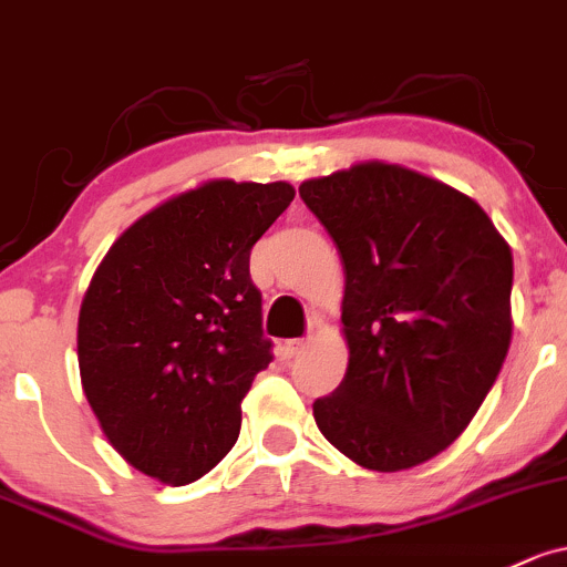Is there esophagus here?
Listing matches in <instances>:
<instances>
[{
  "label": "esophagus",
  "mask_w": 567,
  "mask_h": 567,
  "mask_svg": "<svg viewBox=\"0 0 567 567\" xmlns=\"http://www.w3.org/2000/svg\"><path fill=\"white\" fill-rule=\"evenodd\" d=\"M306 346H308V338L286 340V343H284V354H286V357H295V354H300V351L306 349Z\"/></svg>",
  "instance_id": "esophagus-1"
}]
</instances>
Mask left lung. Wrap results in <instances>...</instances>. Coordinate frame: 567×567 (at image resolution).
<instances>
[{
  "instance_id": "8db88e82",
  "label": "left lung",
  "mask_w": 567,
  "mask_h": 567,
  "mask_svg": "<svg viewBox=\"0 0 567 567\" xmlns=\"http://www.w3.org/2000/svg\"><path fill=\"white\" fill-rule=\"evenodd\" d=\"M300 197L346 272L349 368L316 424L368 471L422 465L465 432L508 354V243L476 199L400 164L359 162Z\"/></svg>"
}]
</instances>
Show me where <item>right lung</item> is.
I'll list each match as a JSON object with an SVG mask.
<instances>
[{
    "label": "right lung",
    "instance_id": "add662e5",
    "mask_svg": "<svg viewBox=\"0 0 567 567\" xmlns=\"http://www.w3.org/2000/svg\"><path fill=\"white\" fill-rule=\"evenodd\" d=\"M291 199L286 181H208L137 218L96 267L78 316L83 392L145 476L192 484L235 446L272 359L248 259Z\"/></svg>",
    "mask_w": 567,
    "mask_h": 567
}]
</instances>
